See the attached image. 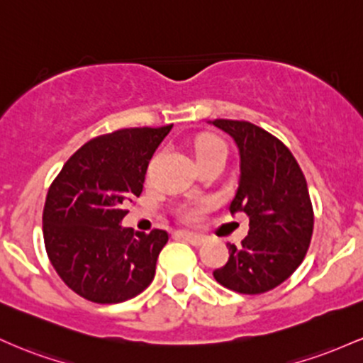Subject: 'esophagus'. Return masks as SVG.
<instances>
[{
  "instance_id": "34e87169",
  "label": "esophagus",
  "mask_w": 363,
  "mask_h": 363,
  "mask_svg": "<svg viewBox=\"0 0 363 363\" xmlns=\"http://www.w3.org/2000/svg\"><path fill=\"white\" fill-rule=\"evenodd\" d=\"M180 235L186 240V242L192 243V245H197V247L202 245V243L206 242V236L197 235V233H190V231H180Z\"/></svg>"
}]
</instances>
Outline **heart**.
Returning <instances> with one entry per match:
<instances>
[{
    "instance_id": "obj_1",
    "label": "heart",
    "mask_w": 363,
    "mask_h": 363,
    "mask_svg": "<svg viewBox=\"0 0 363 363\" xmlns=\"http://www.w3.org/2000/svg\"><path fill=\"white\" fill-rule=\"evenodd\" d=\"M219 154H226V145L218 137H202L195 144V157H197V162L211 160V157L219 156ZM202 211V206H186L182 209V218L185 221H195V219L201 218Z\"/></svg>"
}]
</instances>
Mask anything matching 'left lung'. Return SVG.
Here are the masks:
<instances>
[{
    "label": "left lung",
    "instance_id": "obj_1",
    "mask_svg": "<svg viewBox=\"0 0 363 363\" xmlns=\"http://www.w3.org/2000/svg\"><path fill=\"white\" fill-rule=\"evenodd\" d=\"M235 140L240 156L238 189L230 213L248 216V235L228 243V262L213 274L228 290L259 295L288 279L311 245L313 211L307 182L290 149L248 121L214 120Z\"/></svg>",
    "mask_w": 363,
    "mask_h": 363
}]
</instances>
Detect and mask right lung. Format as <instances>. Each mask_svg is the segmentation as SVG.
<instances>
[{
	"label": "right lung",
	"instance_id": "right-lung-1",
	"mask_svg": "<svg viewBox=\"0 0 363 363\" xmlns=\"http://www.w3.org/2000/svg\"><path fill=\"white\" fill-rule=\"evenodd\" d=\"M173 125L123 128L89 140L48 190L43 233L48 257L70 290L120 303L149 286L168 233L121 226L125 203L142 194L149 161Z\"/></svg>",
	"mask_w": 363,
	"mask_h": 363
}]
</instances>
